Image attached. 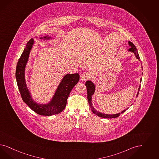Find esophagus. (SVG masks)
<instances>
[{
    "label": "esophagus",
    "instance_id": "obj_1",
    "mask_svg": "<svg viewBox=\"0 0 159 159\" xmlns=\"http://www.w3.org/2000/svg\"><path fill=\"white\" fill-rule=\"evenodd\" d=\"M90 75L89 73H83L80 75V79L82 80H86L90 78Z\"/></svg>",
    "mask_w": 159,
    "mask_h": 159
}]
</instances>
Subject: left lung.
I'll use <instances>...</instances> for the list:
<instances>
[{"mask_svg": "<svg viewBox=\"0 0 159 159\" xmlns=\"http://www.w3.org/2000/svg\"><path fill=\"white\" fill-rule=\"evenodd\" d=\"M128 43H129V45L131 47V48H130L128 51L133 52V53L134 54V55H135V56H136V57L137 58V59L139 60H140L139 55V53H138V52H137V49H136V46H135V45L132 42H130V41L128 42ZM142 82V79H140V82ZM85 85H86V88H87L88 102H89V106H90V109L92 110V112H93L94 114L100 117H103V118H107V119L116 118V117H119V116H120V113H124V112L126 111V110L128 109V108H127L126 110H123L121 113H117V114H114V115H107V114H104V113H100V112H99V111H98L97 110H96L94 109V108L93 107V105H92V96L94 94V92H95V88H95V85H94V84L92 82H91L90 80L86 81V83H85ZM140 88V86H139V89H138V93H137L136 97H137V96H138V94H139Z\"/></svg>", "mask_w": 159, "mask_h": 159, "instance_id": "1", "label": "left lung"}]
</instances>
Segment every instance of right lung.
Masks as SVG:
<instances>
[{
    "instance_id": "right-lung-1",
    "label": "right lung",
    "mask_w": 159,
    "mask_h": 159,
    "mask_svg": "<svg viewBox=\"0 0 159 159\" xmlns=\"http://www.w3.org/2000/svg\"><path fill=\"white\" fill-rule=\"evenodd\" d=\"M52 38L47 35L39 39L49 40ZM33 44L34 40L31 39L26 44L17 64L16 79L22 100L31 109L39 115L52 116L58 114L65 109L69 94L79 80V75L78 73L66 75L62 79L49 103L40 104L34 101L27 87L25 75V67Z\"/></svg>"
}]
</instances>
